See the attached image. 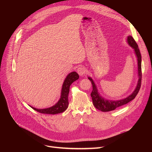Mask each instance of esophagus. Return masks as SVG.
Returning a JSON list of instances; mask_svg holds the SVG:
<instances>
[{
  "label": "esophagus",
  "instance_id": "obj_1",
  "mask_svg": "<svg viewBox=\"0 0 152 152\" xmlns=\"http://www.w3.org/2000/svg\"><path fill=\"white\" fill-rule=\"evenodd\" d=\"M77 73L80 75V76H83L86 73V70L85 69V67H82V66H79L77 67Z\"/></svg>",
  "mask_w": 152,
  "mask_h": 152
}]
</instances>
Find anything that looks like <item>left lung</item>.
I'll return each instance as SVG.
<instances>
[{"label": "left lung", "mask_w": 152, "mask_h": 152, "mask_svg": "<svg viewBox=\"0 0 152 152\" xmlns=\"http://www.w3.org/2000/svg\"><path fill=\"white\" fill-rule=\"evenodd\" d=\"M127 42L129 45L131 46L135 50V54L137 57L138 59V76L139 79L138 82V84L137 87L135 90V91L133 92V93L130 95L129 97L122 99L120 100H116V101H110L104 99L102 98L99 94L98 93V91L97 90L96 86L93 80V79L88 77V79L91 81L93 86V91L91 93V96L92 97L93 103L94 106L96 107V108L99 111H101L102 112H108L115 110L116 108L121 106L124 104H127L129 102L132 101L133 99H134L136 97V96L138 94L140 89L141 88V79H142V72H141V55L140 51V49L138 48V46L135 42V39L132 36H129L127 37Z\"/></svg>", "instance_id": "1"}]
</instances>
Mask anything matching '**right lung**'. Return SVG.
Segmentation results:
<instances>
[{"instance_id":"add662e5","label":"right lung","mask_w":152,"mask_h":152,"mask_svg":"<svg viewBox=\"0 0 152 152\" xmlns=\"http://www.w3.org/2000/svg\"><path fill=\"white\" fill-rule=\"evenodd\" d=\"M79 76L78 74L75 72L70 73L65 79L61 91V98L54 106L46 108V109H36L34 107H31L33 110L37 111V112L41 114H56L59 113H63L66 111L69 105V100L68 96L70 90V86L71 84L75 80L79 79Z\"/></svg>"}]
</instances>
